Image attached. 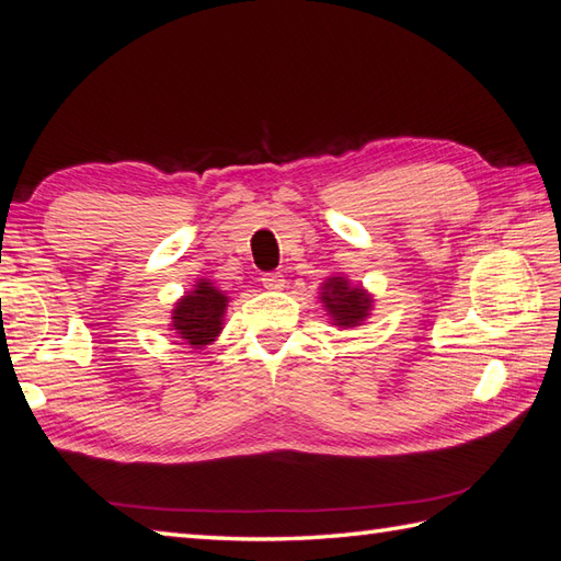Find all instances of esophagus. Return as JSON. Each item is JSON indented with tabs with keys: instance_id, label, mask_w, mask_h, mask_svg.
Wrapping results in <instances>:
<instances>
[{
	"instance_id": "1",
	"label": "esophagus",
	"mask_w": 561,
	"mask_h": 561,
	"mask_svg": "<svg viewBox=\"0 0 561 561\" xmlns=\"http://www.w3.org/2000/svg\"><path fill=\"white\" fill-rule=\"evenodd\" d=\"M284 284H287V279H284L282 272H270L262 277V287L270 289V291H282Z\"/></svg>"
}]
</instances>
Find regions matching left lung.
<instances>
[{
	"label": "left lung",
	"instance_id": "left-lung-1",
	"mask_svg": "<svg viewBox=\"0 0 561 561\" xmlns=\"http://www.w3.org/2000/svg\"><path fill=\"white\" fill-rule=\"evenodd\" d=\"M318 299L325 308L330 325L340 330L364 325L374 311V294L362 284H352L344 274H330Z\"/></svg>",
	"mask_w": 561,
	"mask_h": 561
}]
</instances>
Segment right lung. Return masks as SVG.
Instances as JSON below:
<instances>
[{
	"label": "right lung",
	"mask_w": 561,
	"mask_h": 561,
	"mask_svg": "<svg viewBox=\"0 0 561 561\" xmlns=\"http://www.w3.org/2000/svg\"><path fill=\"white\" fill-rule=\"evenodd\" d=\"M229 301V296L214 287L211 279H197L193 289L185 291L173 304L169 330H173L175 337L187 344L190 352L205 350L207 344L217 342L221 335Z\"/></svg>",
	"instance_id": "obj_1"
}]
</instances>
